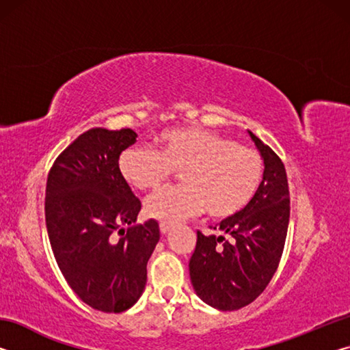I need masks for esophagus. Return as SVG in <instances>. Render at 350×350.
<instances>
[{
  "label": "esophagus",
  "mask_w": 350,
  "mask_h": 350,
  "mask_svg": "<svg viewBox=\"0 0 350 350\" xmlns=\"http://www.w3.org/2000/svg\"><path fill=\"white\" fill-rule=\"evenodd\" d=\"M159 227H161V233H168L170 230H171V227H173V225L171 224H168V222H161V225H159Z\"/></svg>",
  "instance_id": "1"
}]
</instances>
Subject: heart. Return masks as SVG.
<instances>
[{
  "instance_id": "heart-1",
  "label": "heart",
  "mask_w": 350,
  "mask_h": 350,
  "mask_svg": "<svg viewBox=\"0 0 350 350\" xmlns=\"http://www.w3.org/2000/svg\"><path fill=\"white\" fill-rule=\"evenodd\" d=\"M157 142L159 151L134 145L118 157L123 179L139 191H156L179 171L183 185L146 200L150 216L176 222L206 210L215 219L232 217L258 193L264 162L253 148L193 126L167 129Z\"/></svg>"
}]
</instances>
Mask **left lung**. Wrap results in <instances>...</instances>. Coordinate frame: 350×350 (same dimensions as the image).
<instances>
[{"instance_id": "left-lung-1", "label": "left lung", "mask_w": 350, "mask_h": 350, "mask_svg": "<svg viewBox=\"0 0 350 350\" xmlns=\"http://www.w3.org/2000/svg\"><path fill=\"white\" fill-rule=\"evenodd\" d=\"M264 161L262 182L250 204L215 227L221 234L198 232L189 278L198 296L219 310H238L269 286L286 244L290 194L278 154L252 131Z\"/></svg>"}]
</instances>
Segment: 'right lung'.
<instances>
[{
  "label": "right lung",
  "instance_id": "1",
  "mask_svg": "<svg viewBox=\"0 0 350 350\" xmlns=\"http://www.w3.org/2000/svg\"><path fill=\"white\" fill-rule=\"evenodd\" d=\"M135 137L129 128L83 133L55 159L46 183V228L58 267L83 303L106 313L137 303L161 238L154 219L133 225L142 204L118 170Z\"/></svg>",
  "mask_w": 350,
  "mask_h": 350
}]
</instances>
